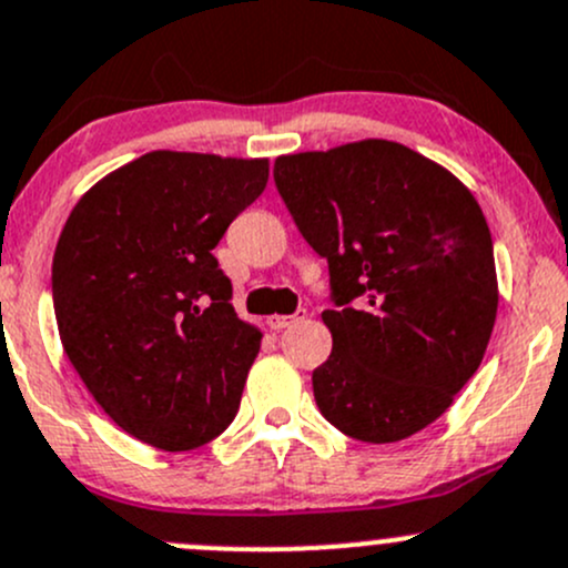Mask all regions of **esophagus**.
Masks as SVG:
<instances>
[{
    "instance_id": "1",
    "label": "esophagus",
    "mask_w": 568,
    "mask_h": 568,
    "mask_svg": "<svg viewBox=\"0 0 568 568\" xmlns=\"http://www.w3.org/2000/svg\"><path fill=\"white\" fill-rule=\"evenodd\" d=\"M300 318H304V310H300V313H296V315H272V318H268L266 324H268V329L280 332V329H288V326L296 324V321H300Z\"/></svg>"
}]
</instances>
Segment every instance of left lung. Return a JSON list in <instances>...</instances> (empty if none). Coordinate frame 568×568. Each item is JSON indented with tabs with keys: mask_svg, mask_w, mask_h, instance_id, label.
Wrapping results in <instances>:
<instances>
[{
	"mask_svg": "<svg viewBox=\"0 0 568 568\" xmlns=\"http://www.w3.org/2000/svg\"><path fill=\"white\" fill-rule=\"evenodd\" d=\"M304 242L329 264L321 414L364 444L433 425L479 369L495 313L493 239L459 179L394 141L274 160Z\"/></svg>",
	"mask_w": 568,
	"mask_h": 568,
	"instance_id": "obj_1",
	"label": "left lung"
}]
</instances>
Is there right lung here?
<instances>
[{
	"label": "right lung",
	"instance_id": "obj_1",
	"mask_svg": "<svg viewBox=\"0 0 568 568\" xmlns=\"http://www.w3.org/2000/svg\"><path fill=\"white\" fill-rule=\"evenodd\" d=\"M268 160L149 152L70 212L51 291L64 354L124 433L190 452L234 422L261 332L212 250L266 187Z\"/></svg>",
	"mask_w": 568,
	"mask_h": 568
}]
</instances>
